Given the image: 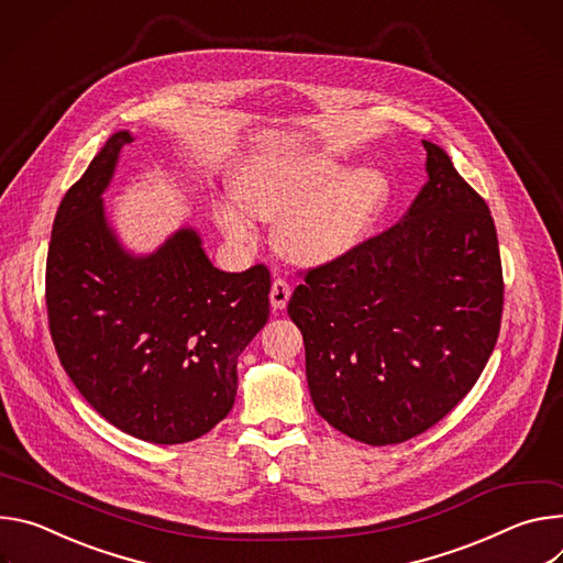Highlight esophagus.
Here are the masks:
<instances>
[{
  "instance_id": "obj_1",
  "label": "esophagus",
  "mask_w": 563,
  "mask_h": 563,
  "mask_svg": "<svg viewBox=\"0 0 563 563\" xmlns=\"http://www.w3.org/2000/svg\"><path fill=\"white\" fill-rule=\"evenodd\" d=\"M290 286L284 279H275L271 286V303L275 310H284L288 299H290Z\"/></svg>"
}]
</instances>
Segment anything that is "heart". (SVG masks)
Returning <instances> with one entry per match:
<instances>
[{"mask_svg":"<svg viewBox=\"0 0 563 563\" xmlns=\"http://www.w3.org/2000/svg\"><path fill=\"white\" fill-rule=\"evenodd\" d=\"M236 203H223L217 221L236 243H253V220L277 221L275 247L297 266H327L357 250L389 201L380 169L344 172L324 154L268 152L250 158L234 180Z\"/></svg>","mask_w":563,"mask_h":563,"instance_id":"heart-1","label":"heart"}]
</instances>
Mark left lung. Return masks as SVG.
Instances as JSON below:
<instances>
[{
	"instance_id": "8db88e82",
	"label": "left lung",
	"mask_w": 563,
	"mask_h": 563,
	"mask_svg": "<svg viewBox=\"0 0 563 563\" xmlns=\"http://www.w3.org/2000/svg\"><path fill=\"white\" fill-rule=\"evenodd\" d=\"M405 219L344 260L310 268L288 301L318 413L366 445L443 420L485 368L504 313L487 203L429 141Z\"/></svg>"
}]
</instances>
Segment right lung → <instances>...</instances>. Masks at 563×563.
Listing matches in <instances>:
<instances>
[{"instance_id": "obj_1", "label": "right lung", "mask_w": 563, "mask_h": 563, "mask_svg": "<svg viewBox=\"0 0 563 563\" xmlns=\"http://www.w3.org/2000/svg\"><path fill=\"white\" fill-rule=\"evenodd\" d=\"M130 132H115L62 199L46 257L48 329L85 400L113 427L156 445L195 441L236 396V360L268 322L271 273H223L195 228L136 257L107 221Z\"/></svg>"}]
</instances>
